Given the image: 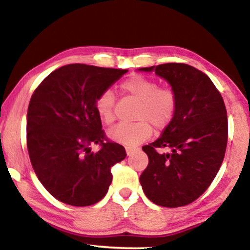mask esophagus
Here are the masks:
<instances>
[{"label": "esophagus", "mask_w": 250, "mask_h": 250, "mask_svg": "<svg viewBox=\"0 0 250 250\" xmlns=\"http://www.w3.org/2000/svg\"><path fill=\"white\" fill-rule=\"evenodd\" d=\"M125 150H126V153H127V156H129V155H132V153L135 151L136 148H133V146H126Z\"/></svg>", "instance_id": "esophagus-1"}]
</instances>
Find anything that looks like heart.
Masks as SVG:
<instances>
[{"label":"heart","mask_w":250,"mask_h":250,"mask_svg":"<svg viewBox=\"0 0 250 250\" xmlns=\"http://www.w3.org/2000/svg\"><path fill=\"white\" fill-rule=\"evenodd\" d=\"M121 88L139 101L136 110L138 122L122 123L108 132L109 139L121 145L134 146L148 140L152 134V126L163 129L172 121L176 110V95L172 88L158 87L151 78L133 75L121 84ZM115 94L105 90L95 101V110L104 124H111L115 119Z\"/></svg>","instance_id":"heart-1"}]
</instances>
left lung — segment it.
<instances>
[{
    "instance_id": "8db88e82",
    "label": "left lung",
    "mask_w": 250,
    "mask_h": 250,
    "mask_svg": "<svg viewBox=\"0 0 250 250\" xmlns=\"http://www.w3.org/2000/svg\"><path fill=\"white\" fill-rule=\"evenodd\" d=\"M165 80L176 95V110L162 136L142 148L149 158L140 176L153 204L181 207L199 198L223 163L228 117L223 98L210 78L186 63L140 68ZM169 150L163 153L161 149Z\"/></svg>"
}]
</instances>
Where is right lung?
<instances>
[{
    "mask_svg": "<svg viewBox=\"0 0 250 250\" xmlns=\"http://www.w3.org/2000/svg\"><path fill=\"white\" fill-rule=\"evenodd\" d=\"M127 70L71 63L39 85L27 111V148L43 187L61 203L91 206L108 192L124 146L105 139L95 101ZM92 143L100 144L98 153Z\"/></svg>",
    "mask_w": 250,
    "mask_h": 250,
    "instance_id": "obj_1",
    "label": "right lung"
}]
</instances>
